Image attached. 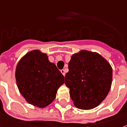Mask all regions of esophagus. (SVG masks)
Listing matches in <instances>:
<instances>
[{
	"label": "esophagus",
	"instance_id": "esophagus-1",
	"mask_svg": "<svg viewBox=\"0 0 127 127\" xmlns=\"http://www.w3.org/2000/svg\"><path fill=\"white\" fill-rule=\"evenodd\" d=\"M61 73L63 74L64 76H65V71H64V69L61 70Z\"/></svg>",
	"mask_w": 127,
	"mask_h": 127
}]
</instances>
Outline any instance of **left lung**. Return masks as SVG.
Masks as SVG:
<instances>
[{
	"instance_id": "1",
	"label": "left lung",
	"mask_w": 127,
	"mask_h": 127,
	"mask_svg": "<svg viewBox=\"0 0 127 127\" xmlns=\"http://www.w3.org/2000/svg\"><path fill=\"white\" fill-rule=\"evenodd\" d=\"M65 84L74 105L91 109L100 104L108 94L112 81V68L97 53L82 50L74 54L68 63Z\"/></svg>"
}]
</instances>
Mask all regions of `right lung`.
Masks as SVG:
<instances>
[{"label": "right lung", "mask_w": 127, "mask_h": 127, "mask_svg": "<svg viewBox=\"0 0 127 127\" xmlns=\"http://www.w3.org/2000/svg\"><path fill=\"white\" fill-rule=\"evenodd\" d=\"M16 79L20 92L30 104L47 106L55 99L64 84V76L49 61L47 54L38 50L29 52L17 64Z\"/></svg>", "instance_id": "add662e5"}]
</instances>
